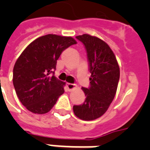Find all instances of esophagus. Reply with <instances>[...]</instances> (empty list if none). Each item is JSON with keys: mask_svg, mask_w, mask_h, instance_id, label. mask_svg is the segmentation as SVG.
I'll return each mask as SVG.
<instances>
[{"mask_svg": "<svg viewBox=\"0 0 150 150\" xmlns=\"http://www.w3.org/2000/svg\"><path fill=\"white\" fill-rule=\"evenodd\" d=\"M66 86L68 88V91H71V90H73V89H75L76 88V85L72 84V83H67Z\"/></svg>", "mask_w": 150, "mask_h": 150, "instance_id": "obj_1", "label": "esophagus"}]
</instances>
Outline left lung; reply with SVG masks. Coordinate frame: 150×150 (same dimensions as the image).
<instances>
[{"mask_svg": "<svg viewBox=\"0 0 150 150\" xmlns=\"http://www.w3.org/2000/svg\"><path fill=\"white\" fill-rule=\"evenodd\" d=\"M76 39L84 44L89 64L90 87L83 88L85 102L75 105V116L83 121H93L105 114L116 94L120 68L116 57L108 44L96 36L83 34Z\"/></svg>", "mask_w": 150, "mask_h": 150, "instance_id": "1", "label": "left lung"}]
</instances>
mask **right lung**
<instances>
[{"label": "right lung", "mask_w": 150, "mask_h": 150, "mask_svg": "<svg viewBox=\"0 0 150 150\" xmlns=\"http://www.w3.org/2000/svg\"><path fill=\"white\" fill-rule=\"evenodd\" d=\"M76 43L71 36L48 34L33 41L18 57L13 68V85L28 110L46 114L64 93L65 82L57 79L54 71L62 51Z\"/></svg>", "instance_id": "obj_1"}]
</instances>
